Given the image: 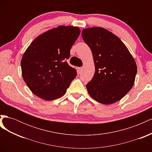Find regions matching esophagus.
Masks as SVG:
<instances>
[{
    "label": "esophagus",
    "instance_id": "1",
    "mask_svg": "<svg viewBox=\"0 0 152 152\" xmlns=\"http://www.w3.org/2000/svg\"><path fill=\"white\" fill-rule=\"evenodd\" d=\"M79 72L80 73H82V72H83V68H82V67L79 68Z\"/></svg>",
    "mask_w": 152,
    "mask_h": 152
}]
</instances>
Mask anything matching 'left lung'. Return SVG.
<instances>
[{
    "label": "left lung",
    "mask_w": 152,
    "mask_h": 152,
    "mask_svg": "<svg viewBox=\"0 0 152 152\" xmlns=\"http://www.w3.org/2000/svg\"><path fill=\"white\" fill-rule=\"evenodd\" d=\"M82 37L91 50L95 65L93 78L86 85L89 94L104 104L121 100L134 84V58L117 36L102 27L84 29Z\"/></svg>",
    "instance_id": "1"
}]
</instances>
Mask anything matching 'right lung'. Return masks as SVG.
Instances as JSON below:
<instances>
[{"label": "right lung", "instance_id": "add662e5", "mask_svg": "<svg viewBox=\"0 0 152 152\" xmlns=\"http://www.w3.org/2000/svg\"><path fill=\"white\" fill-rule=\"evenodd\" d=\"M80 33L77 26L61 25L36 37L21 61L23 79L35 95L50 101L61 97L77 75L66 61Z\"/></svg>", "mask_w": 152, "mask_h": 152}]
</instances>
